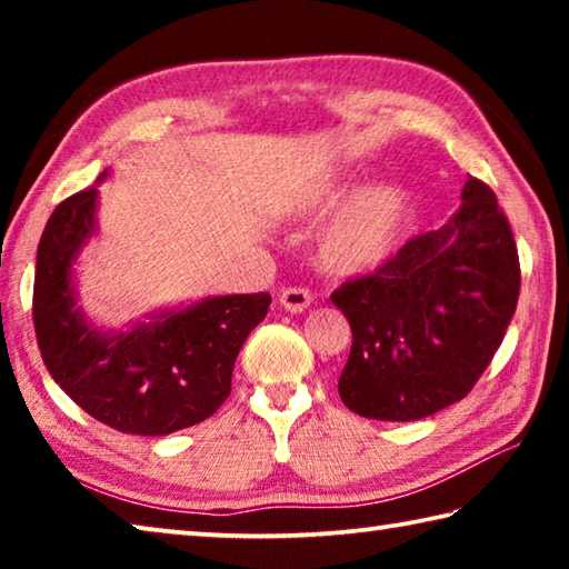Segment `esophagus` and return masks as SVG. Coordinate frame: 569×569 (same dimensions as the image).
<instances>
[{"mask_svg":"<svg viewBox=\"0 0 569 569\" xmlns=\"http://www.w3.org/2000/svg\"><path fill=\"white\" fill-rule=\"evenodd\" d=\"M278 303L291 313H303L306 308L311 306V293H308L306 288H283V291L278 293Z\"/></svg>","mask_w":569,"mask_h":569,"instance_id":"obj_1","label":"esophagus"}]
</instances>
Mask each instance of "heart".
Instances as JSON below:
<instances>
[{
    "label": "heart",
    "mask_w": 569,
    "mask_h": 569,
    "mask_svg": "<svg viewBox=\"0 0 569 569\" xmlns=\"http://www.w3.org/2000/svg\"><path fill=\"white\" fill-rule=\"evenodd\" d=\"M353 191L341 172L313 176L283 198V213L301 223H316L336 210L316 240V261L339 278L369 276L389 261L407 223V192L397 182L379 180Z\"/></svg>",
    "instance_id": "obj_1"
}]
</instances>
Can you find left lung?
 I'll list each match as a JSON object with an SVG mask.
<instances>
[{
    "label": "left lung",
    "instance_id": "left-lung-1",
    "mask_svg": "<svg viewBox=\"0 0 569 569\" xmlns=\"http://www.w3.org/2000/svg\"><path fill=\"white\" fill-rule=\"evenodd\" d=\"M519 298L517 246L477 178L439 230L331 293L353 341L339 393L379 421H417L465 399L505 339Z\"/></svg>",
    "mask_w": 569,
    "mask_h": 569
}]
</instances>
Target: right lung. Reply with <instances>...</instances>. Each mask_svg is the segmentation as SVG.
<instances>
[{
	"mask_svg": "<svg viewBox=\"0 0 569 569\" xmlns=\"http://www.w3.org/2000/svg\"><path fill=\"white\" fill-rule=\"evenodd\" d=\"M98 198L94 186L77 192L47 220L32 298L37 343L52 379L90 417L124 435L166 437L213 417L228 399L236 356L271 296H208L102 329L74 283L77 258L98 233Z\"/></svg>",
	"mask_w": 569,
	"mask_h": 569,
	"instance_id": "add662e5",
	"label": "right lung"
}]
</instances>
